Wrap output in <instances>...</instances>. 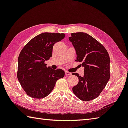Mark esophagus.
<instances>
[{
	"mask_svg": "<svg viewBox=\"0 0 128 128\" xmlns=\"http://www.w3.org/2000/svg\"><path fill=\"white\" fill-rule=\"evenodd\" d=\"M65 74H66V76H69L72 75V73H70V72H68V71H66V72H65Z\"/></svg>",
	"mask_w": 128,
	"mask_h": 128,
	"instance_id": "esophagus-1",
	"label": "esophagus"
}]
</instances>
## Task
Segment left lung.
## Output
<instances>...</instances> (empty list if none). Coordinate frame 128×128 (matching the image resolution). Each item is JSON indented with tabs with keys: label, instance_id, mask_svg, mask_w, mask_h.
<instances>
[{
	"label": "left lung",
	"instance_id": "1",
	"mask_svg": "<svg viewBox=\"0 0 128 128\" xmlns=\"http://www.w3.org/2000/svg\"><path fill=\"white\" fill-rule=\"evenodd\" d=\"M69 39L76 51V61L82 62L84 67L83 76L72 74L79 79L72 90L81 100H92L100 94L110 80V56L104 46L87 34H71Z\"/></svg>",
	"mask_w": 128,
	"mask_h": 128
}]
</instances>
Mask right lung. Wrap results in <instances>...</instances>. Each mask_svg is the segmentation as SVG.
<instances>
[{"label": "right lung", "mask_w": 128, "mask_h": 128, "mask_svg": "<svg viewBox=\"0 0 128 128\" xmlns=\"http://www.w3.org/2000/svg\"><path fill=\"white\" fill-rule=\"evenodd\" d=\"M64 34H41L31 39L22 50L18 60V80L28 96L42 98L49 94L56 81L65 72L47 67L45 60L52 56L54 44L64 38Z\"/></svg>", "instance_id": "obj_1"}]
</instances>
